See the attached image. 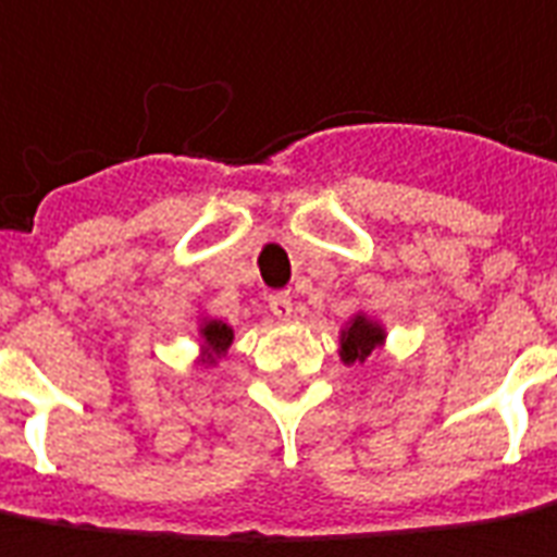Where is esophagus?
Instances as JSON below:
<instances>
[{
  "mask_svg": "<svg viewBox=\"0 0 557 557\" xmlns=\"http://www.w3.org/2000/svg\"><path fill=\"white\" fill-rule=\"evenodd\" d=\"M270 312L278 322H290L294 319V300L287 294H275V297H270Z\"/></svg>",
  "mask_w": 557,
  "mask_h": 557,
  "instance_id": "34e87169",
  "label": "esophagus"
}]
</instances>
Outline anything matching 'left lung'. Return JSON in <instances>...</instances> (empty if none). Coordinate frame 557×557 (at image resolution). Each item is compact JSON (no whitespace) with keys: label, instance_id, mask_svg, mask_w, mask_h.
Returning <instances> with one entry per match:
<instances>
[{"label":"left lung","instance_id":"left-lung-1","mask_svg":"<svg viewBox=\"0 0 557 557\" xmlns=\"http://www.w3.org/2000/svg\"><path fill=\"white\" fill-rule=\"evenodd\" d=\"M380 346H386V327L364 309H358L356 315L339 327V361L349 368L361 364Z\"/></svg>","mask_w":557,"mask_h":557}]
</instances>
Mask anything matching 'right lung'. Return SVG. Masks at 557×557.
<instances>
[{
    "label": "right lung",
    "mask_w": 557,
    "mask_h": 557,
    "mask_svg": "<svg viewBox=\"0 0 557 557\" xmlns=\"http://www.w3.org/2000/svg\"><path fill=\"white\" fill-rule=\"evenodd\" d=\"M235 331L233 324H226L223 319H214V315H199V358L196 364H205V368H214L220 358H226L230 346H233Z\"/></svg>",
    "instance_id": "1"
}]
</instances>
